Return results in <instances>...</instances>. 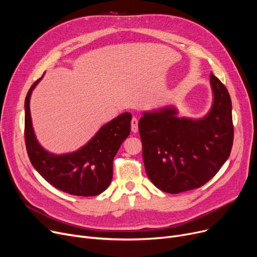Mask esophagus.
<instances>
[{"label":"esophagus","mask_w":257,"mask_h":257,"mask_svg":"<svg viewBox=\"0 0 257 257\" xmlns=\"http://www.w3.org/2000/svg\"><path fill=\"white\" fill-rule=\"evenodd\" d=\"M131 130L132 132H138L139 130V119L136 116H133L131 119Z\"/></svg>","instance_id":"1"}]
</instances>
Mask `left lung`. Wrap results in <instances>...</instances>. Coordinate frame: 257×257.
I'll use <instances>...</instances> for the list:
<instances>
[{
  "mask_svg": "<svg viewBox=\"0 0 257 257\" xmlns=\"http://www.w3.org/2000/svg\"><path fill=\"white\" fill-rule=\"evenodd\" d=\"M213 104L200 119L179 118L174 108L145 112L139 120L146 173L159 190L178 194L208 182L230 155L233 145L231 99L210 74Z\"/></svg>",
  "mask_w": 257,
  "mask_h": 257,
  "instance_id": "1",
  "label": "left lung"
}]
</instances>
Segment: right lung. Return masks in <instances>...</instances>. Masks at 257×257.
Instances as JSON below:
<instances>
[{"label":"right lung","instance_id":"right-lung-1","mask_svg":"<svg viewBox=\"0 0 257 257\" xmlns=\"http://www.w3.org/2000/svg\"><path fill=\"white\" fill-rule=\"evenodd\" d=\"M43 77L32 84L25 99V143L31 164L59 191L81 197L97 196L111 182L113 158L130 134L131 113H121L104 125L80 150L64 155L51 154L35 138L29 107L31 92Z\"/></svg>","mask_w":257,"mask_h":257}]
</instances>
